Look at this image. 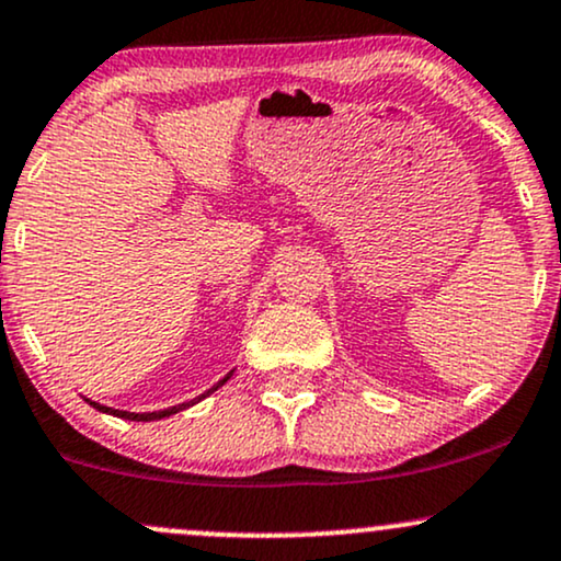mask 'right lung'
<instances>
[{"label": "right lung", "mask_w": 561, "mask_h": 561, "mask_svg": "<svg viewBox=\"0 0 561 561\" xmlns=\"http://www.w3.org/2000/svg\"><path fill=\"white\" fill-rule=\"evenodd\" d=\"M229 377H231V371H229V375H227V377H224V379H221V382H218V385H214V388H210V390H205V392H203V396H199V398H195V401H190V403H179V405H171V409H163V411H150V414H134V411H118V409H111V405H100V403L89 401V398H87V403H89V405H94V409H96V411H102V414H113V416H121V420H131V422H152V420H163V416L179 414V411L190 409V405H192V403L203 401V398H205V396H210V392H214V390H218V388H221V385H224V382H227V379H229Z\"/></svg>", "instance_id": "obj_1"}]
</instances>
